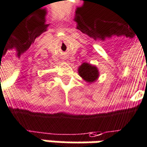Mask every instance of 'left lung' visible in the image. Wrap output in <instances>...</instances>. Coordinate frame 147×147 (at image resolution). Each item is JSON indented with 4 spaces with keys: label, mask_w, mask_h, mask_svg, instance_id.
I'll return each mask as SVG.
<instances>
[{
    "label": "left lung",
    "mask_w": 147,
    "mask_h": 147,
    "mask_svg": "<svg viewBox=\"0 0 147 147\" xmlns=\"http://www.w3.org/2000/svg\"><path fill=\"white\" fill-rule=\"evenodd\" d=\"M79 76L87 83L92 84L99 78V69L96 65L89 63H83L78 67Z\"/></svg>",
    "instance_id": "1"
}]
</instances>
